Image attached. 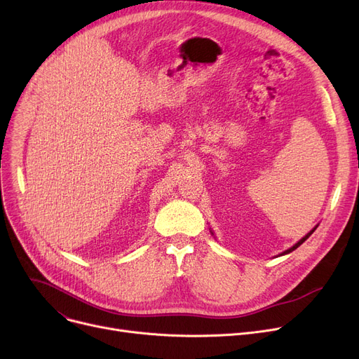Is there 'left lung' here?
I'll list each match as a JSON object with an SVG mask.
<instances>
[{
  "mask_svg": "<svg viewBox=\"0 0 359 359\" xmlns=\"http://www.w3.org/2000/svg\"><path fill=\"white\" fill-rule=\"evenodd\" d=\"M317 227H318V225H316V227H314V229H313V230H311V231H310V233H309V234H307V236H304V237H303V238H301V240H299V241H298V243H295V244H294V246H292V248H291V249H288V250H285V252H284V253H280V255H279V256H282V255H288V253H291V252H292V250H295V249H297V248H299V246H301V244H303V243H304V241H306V240H307V238H309V237H310V236H311V234H313V233H314V230H316V229H317ZM211 234H212V236H214V233H212V231H211Z\"/></svg>",
  "mask_w": 359,
  "mask_h": 359,
  "instance_id": "1",
  "label": "left lung"
}]
</instances>
